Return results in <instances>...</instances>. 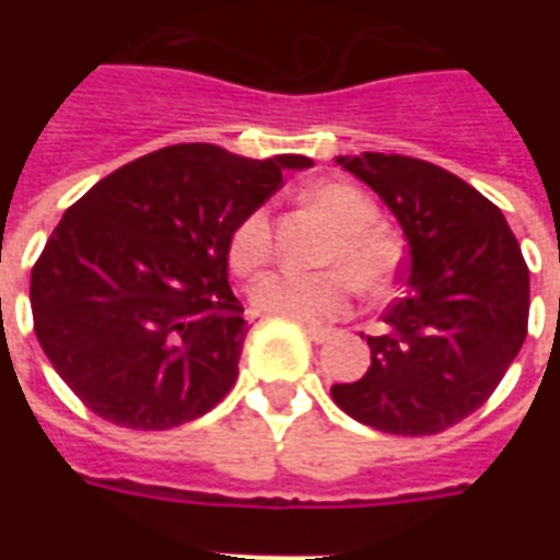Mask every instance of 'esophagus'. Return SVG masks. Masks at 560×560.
<instances>
[{
	"instance_id": "34e87169",
	"label": "esophagus",
	"mask_w": 560,
	"mask_h": 560,
	"mask_svg": "<svg viewBox=\"0 0 560 560\" xmlns=\"http://www.w3.org/2000/svg\"><path fill=\"white\" fill-rule=\"evenodd\" d=\"M305 334L311 337L314 342H328L331 340V328H316V325H305Z\"/></svg>"
}]
</instances>
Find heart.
Instances as JSON below:
<instances>
[{
    "label": "heart",
    "instance_id": "heart-1",
    "mask_svg": "<svg viewBox=\"0 0 560 560\" xmlns=\"http://www.w3.org/2000/svg\"><path fill=\"white\" fill-rule=\"evenodd\" d=\"M307 200L334 220V237L323 249V264L349 269L360 290L377 293L389 284L400 249L395 237L377 226V206L349 183H323L307 191ZM272 253L270 211L253 209L229 237V261L237 272H255ZM349 275V276H350ZM348 276V277H349ZM341 270L293 272L276 270L255 281L249 290L253 307L264 316L293 323H331L349 314L351 280Z\"/></svg>",
    "mask_w": 560,
    "mask_h": 560
}]
</instances>
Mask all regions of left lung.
<instances>
[{
    "instance_id": "1",
    "label": "left lung",
    "mask_w": 560,
    "mask_h": 560,
    "mask_svg": "<svg viewBox=\"0 0 560 560\" xmlns=\"http://www.w3.org/2000/svg\"><path fill=\"white\" fill-rule=\"evenodd\" d=\"M407 237V293L366 337L372 366L334 383V404L395 435H433L491 398L529 323V267L503 211L433 162L398 153L337 156Z\"/></svg>"
}]
</instances>
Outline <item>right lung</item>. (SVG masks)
Returning a JSON list of instances; mask_svg holds the SVG:
<instances>
[{"instance_id": "add662e5", "label": "right lung", "mask_w": 560, "mask_h": 560, "mask_svg": "<svg viewBox=\"0 0 560 560\" xmlns=\"http://www.w3.org/2000/svg\"><path fill=\"white\" fill-rule=\"evenodd\" d=\"M311 165L171 144L66 209L31 270V314L55 372L95 416L171 430L226 398L246 340L229 237L281 171Z\"/></svg>"}]
</instances>
